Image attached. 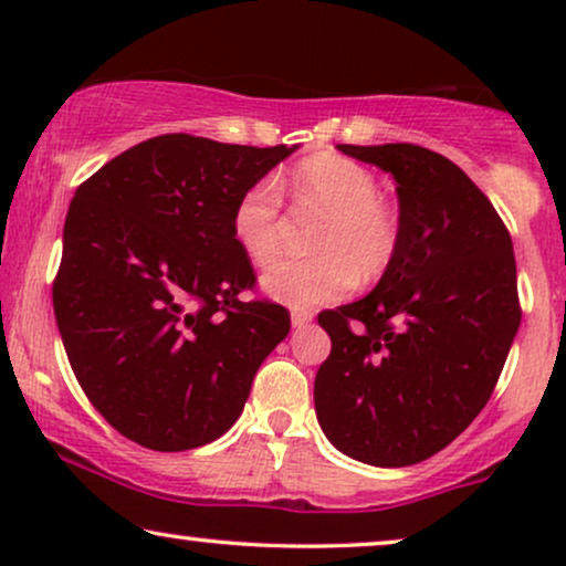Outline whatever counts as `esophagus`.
<instances>
[{
  "mask_svg": "<svg viewBox=\"0 0 566 566\" xmlns=\"http://www.w3.org/2000/svg\"><path fill=\"white\" fill-rule=\"evenodd\" d=\"M314 322V314L312 312H293L291 314V324H293V329H304V327H308V324Z\"/></svg>",
  "mask_w": 566,
  "mask_h": 566,
  "instance_id": "34e87169",
  "label": "esophagus"
}]
</instances>
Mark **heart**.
I'll return each instance as SVG.
<instances>
[{
    "label": "heart",
    "instance_id": "b5f03b06",
    "mask_svg": "<svg viewBox=\"0 0 566 566\" xmlns=\"http://www.w3.org/2000/svg\"><path fill=\"white\" fill-rule=\"evenodd\" d=\"M301 211L322 213L308 260H283L262 275V289L277 304L316 308L345 296L360 277H376L399 250V219L381 198V185L368 167L316 154L296 165L289 180ZM283 198L270 177L252 182L231 211V234L244 258L268 265L281 252Z\"/></svg>",
    "mask_w": 566,
    "mask_h": 566
}]
</instances>
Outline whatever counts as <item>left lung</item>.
Here are the masks:
<instances>
[{
  "label": "left lung",
  "instance_id": "8db88e82",
  "mask_svg": "<svg viewBox=\"0 0 566 566\" xmlns=\"http://www.w3.org/2000/svg\"><path fill=\"white\" fill-rule=\"evenodd\" d=\"M397 182L399 250L376 289L319 314L332 339L314 407L337 451L381 469L420 463L490 401L521 327L513 239L443 154L337 144Z\"/></svg>",
  "mask_w": 566,
  "mask_h": 566
}]
</instances>
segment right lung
<instances>
[{
    "instance_id": "1",
    "label": "right lung",
    "mask_w": 566,
    "mask_h": 566,
    "mask_svg": "<svg viewBox=\"0 0 566 566\" xmlns=\"http://www.w3.org/2000/svg\"><path fill=\"white\" fill-rule=\"evenodd\" d=\"M296 149L167 134L76 188L53 314L76 381L134 443L190 451L221 438L289 335L283 306L239 298L254 270L231 211Z\"/></svg>"
}]
</instances>
